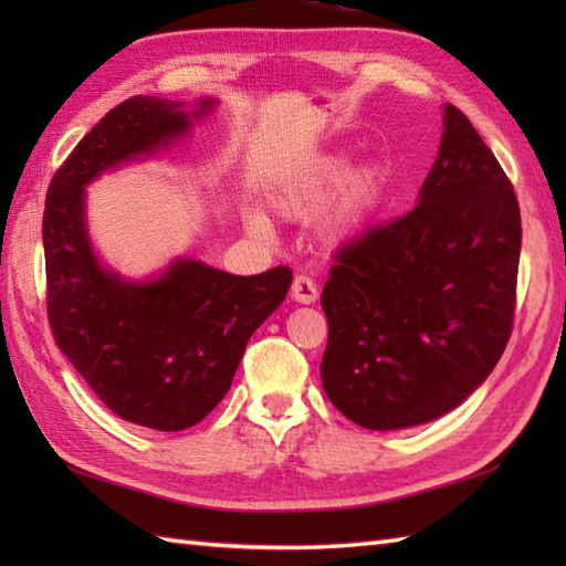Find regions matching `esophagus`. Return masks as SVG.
<instances>
[{"mask_svg": "<svg viewBox=\"0 0 566 566\" xmlns=\"http://www.w3.org/2000/svg\"><path fill=\"white\" fill-rule=\"evenodd\" d=\"M292 298L298 304H314L318 298V286L308 274H296L292 282Z\"/></svg>", "mask_w": 566, "mask_h": 566, "instance_id": "esophagus-1", "label": "esophagus"}]
</instances>
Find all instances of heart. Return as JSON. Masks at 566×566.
Segmentation results:
<instances>
[{
	"mask_svg": "<svg viewBox=\"0 0 566 566\" xmlns=\"http://www.w3.org/2000/svg\"><path fill=\"white\" fill-rule=\"evenodd\" d=\"M343 170H345L343 160H323L321 165L311 167V170H306L304 175L292 177L290 182H284L274 191L272 197L274 209L282 216H290V219L306 216L308 211H314L318 207V201L326 197V191L338 182ZM379 185H381V172L375 165L363 167V170H357L355 175L347 177L345 185L338 191V197L333 199L326 219H323V231H326V235L343 238L347 233H353L355 228L365 221L371 203H375ZM248 226L250 231L258 235L270 233V223L262 213H250Z\"/></svg>",
	"mask_w": 566,
	"mask_h": 566,
	"instance_id": "1",
	"label": "heart"
}]
</instances>
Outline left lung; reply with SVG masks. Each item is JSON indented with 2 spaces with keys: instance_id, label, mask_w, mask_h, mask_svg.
I'll list each match as a JSON object with an SVG mask.
<instances>
[{
  "instance_id": "obj_1",
  "label": "left lung",
  "mask_w": 566,
  "mask_h": 566,
  "mask_svg": "<svg viewBox=\"0 0 566 566\" xmlns=\"http://www.w3.org/2000/svg\"><path fill=\"white\" fill-rule=\"evenodd\" d=\"M521 235L511 179L448 104L418 207L335 252L321 296V379L333 406L369 430L420 426L460 406L509 345Z\"/></svg>"
}]
</instances>
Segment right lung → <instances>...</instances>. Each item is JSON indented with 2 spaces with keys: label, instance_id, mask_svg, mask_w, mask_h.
<instances>
[{
  "label": "right lung",
  "instance_id": "obj_1",
  "mask_svg": "<svg viewBox=\"0 0 566 566\" xmlns=\"http://www.w3.org/2000/svg\"><path fill=\"white\" fill-rule=\"evenodd\" d=\"M211 106L203 99L201 112ZM189 122L177 102L140 94L114 106L57 167L43 211L45 308L57 347L118 418L155 430H185L211 413L250 335L292 284L284 264L238 276L195 260L128 284L92 255L82 187Z\"/></svg>",
  "mask_w": 566,
  "mask_h": 566
}]
</instances>
